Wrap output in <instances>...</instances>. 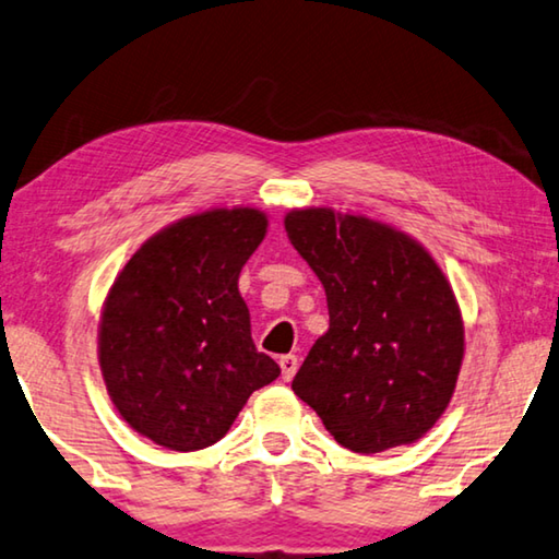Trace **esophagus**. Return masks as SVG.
Instances as JSON below:
<instances>
[{"label": "esophagus", "instance_id": "34e87169", "mask_svg": "<svg viewBox=\"0 0 559 559\" xmlns=\"http://www.w3.org/2000/svg\"><path fill=\"white\" fill-rule=\"evenodd\" d=\"M297 366H299V359H297L295 354H285V356H280V369H282V379L289 381L292 377H295V373H297Z\"/></svg>", "mask_w": 559, "mask_h": 559}]
</instances>
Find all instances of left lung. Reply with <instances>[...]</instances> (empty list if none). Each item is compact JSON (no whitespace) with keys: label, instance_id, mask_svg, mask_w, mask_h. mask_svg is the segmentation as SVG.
<instances>
[{"label":"left lung","instance_id":"obj_1","mask_svg":"<svg viewBox=\"0 0 559 559\" xmlns=\"http://www.w3.org/2000/svg\"><path fill=\"white\" fill-rule=\"evenodd\" d=\"M285 230L329 307L292 391L354 453L416 443L451 404L463 364L451 282L424 245L381 219L295 207Z\"/></svg>","mask_w":559,"mask_h":559}]
</instances>
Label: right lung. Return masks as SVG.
<instances>
[{
  "instance_id": "1",
  "label": "right lung",
  "mask_w": 559,
  "mask_h": 559,
  "mask_svg": "<svg viewBox=\"0 0 559 559\" xmlns=\"http://www.w3.org/2000/svg\"><path fill=\"white\" fill-rule=\"evenodd\" d=\"M267 235L258 207H213L148 237L108 289L98 364L114 406L135 433L170 451L217 443L252 391L280 377L254 349L237 289Z\"/></svg>"
}]
</instances>
